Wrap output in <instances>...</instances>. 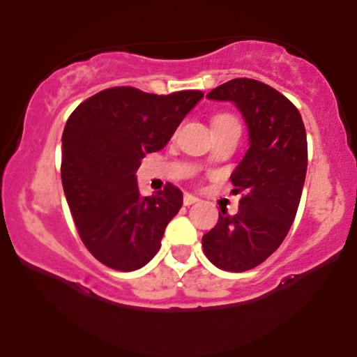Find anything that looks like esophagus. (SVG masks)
Returning <instances> with one entry per match:
<instances>
[{"label": "esophagus", "instance_id": "34e87169", "mask_svg": "<svg viewBox=\"0 0 357 357\" xmlns=\"http://www.w3.org/2000/svg\"><path fill=\"white\" fill-rule=\"evenodd\" d=\"M198 202H199V199L196 198V196L190 195V192H186V195H184V198H183L184 206H191V204H195V203H198Z\"/></svg>", "mask_w": 357, "mask_h": 357}]
</instances>
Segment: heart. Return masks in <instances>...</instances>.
Segmentation results:
<instances>
[{"instance_id": "b5f03b06", "label": "heart", "mask_w": 357, "mask_h": 357, "mask_svg": "<svg viewBox=\"0 0 357 357\" xmlns=\"http://www.w3.org/2000/svg\"><path fill=\"white\" fill-rule=\"evenodd\" d=\"M225 121H236V119L230 116V114H220V116H216L215 121H213V126L221 124V122H225Z\"/></svg>"}]
</instances>
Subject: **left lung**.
I'll return each mask as SVG.
<instances>
[{
    "instance_id": "left-lung-1",
    "label": "left lung",
    "mask_w": 357,
    "mask_h": 357,
    "mask_svg": "<svg viewBox=\"0 0 357 357\" xmlns=\"http://www.w3.org/2000/svg\"><path fill=\"white\" fill-rule=\"evenodd\" d=\"M206 97L235 102L250 147L230 178L241 192L238 211L221 208L218 223L203 236V252L215 267L247 272L280 247L296 218L307 171L305 127L296 105L264 82L233 79Z\"/></svg>"
}]
</instances>
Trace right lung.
<instances>
[{
  "instance_id": "right-lung-1",
  "label": "right lung",
  "mask_w": 357,
  "mask_h": 357,
  "mask_svg": "<svg viewBox=\"0 0 357 357\" xmlns=\"http://www.w3.org/2000/svg\"><path fill=\"white\" fill-rule=\"evenodd\" d=\"M202 90L169 96L136 87L105 89L84 100L61 134V184L82 241L100 264L121 272L144 267L161 248L183 192L166 183L139 192L136 171L167 144Z\"/></svg>"
}]
</instances>
